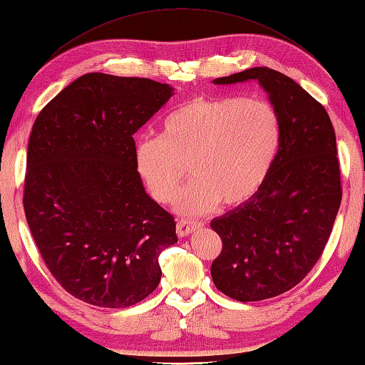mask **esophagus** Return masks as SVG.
Returning <instances> with one entry per match:
<instances>
[{
    "label": "esophagus",
    "mask_w": 365,
    "mask_h": 365,
    "mask_svg": "<svg viewBox=\"0 0 365 365\" xmlns=\"http://www.w3.org/2000/svg\"><path fill=\"white\" fill-rule=\"evenodd\" d=\"M203 223L201 222H192V220H180L176 223V232L180 237H187L193 231L201 228Z\"/></svg>",
    "instance_id": "1"
}]
</instances>
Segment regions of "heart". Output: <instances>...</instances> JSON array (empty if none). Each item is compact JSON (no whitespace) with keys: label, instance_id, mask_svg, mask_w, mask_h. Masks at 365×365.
I'll list each match as a JSON object with an SVG mask.
<instances>
[{"label":"heart","instance_id":"1","mask_svg":"<svg viewBox=\"0 0 365 365\" xmlns=\"http://www.w3.org/2000/svg\"><path fill=\"white\" fill-rule=\"evenodd\" d=\"M282 142L278 109L247 96L195 98L162 121L160 135L135 148L137 172L158 203L170 205L185 176L192 182L178 197L184 215L209 212L222 203L239 207L269 180Z\"/></svg>","mask_w":365,"mask_h":365}]
</instances>
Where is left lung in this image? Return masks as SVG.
Masks as SVG:
<instances>
[{"label":"left lung","mask_w":365,"mask_h":365,"mask_svg":"<svg viewBox=\"0 0 365 365\" xmlns=\"http://www.w3.org/2000/svg\"><path fill=\"white\" fill-rule=\"evenodd\" d=\"M256 79L278 109L281 150L264 189L210 222L222 239L215 287L237 302H259L295 287L319 261L342 200L336 133L325 108L294 79L255 67L214 79Z\"/></svg>","instance_id":"left-lung-1"}]
</instances>
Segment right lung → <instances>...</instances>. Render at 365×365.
<instances>
[{
    "label": "right lung",
    "instance_id": "1",
    "mask_svg": "<svg viewBox=\"0 0 365 365\" xmlns=\"http://www.w3.org/2000/svg\"><path fill=\"white\" fill-rule=\"evenodd\" d=\"M172 95L153 79L87 73L32 126L24 214L48 270L88 304L142 302L178 242L173 215L145 192L133 139Z\"/></svg>",
    "mask_w": 365,
    "mask_h": 365
}]
</instances>
